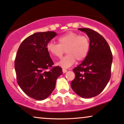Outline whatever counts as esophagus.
I'll list each match as a JSON object with an SVG mask.
<instances>
[{
  "label": "esophagus",
  "mask_w": 124,
  "mask_h": 124,
  "mask_svg": "<svg viewBox=\"0 0 124 124\" xmlns=\"http://www.w3.org/2000/svg\"><path fill=\"white\" fill-rule=\"evenodd\" d=\"M62 71H63V73H66V72H67V70L66 69H62Z\"/></svg>",
  "instance_id": "esophagus-1"
}]
</instances>
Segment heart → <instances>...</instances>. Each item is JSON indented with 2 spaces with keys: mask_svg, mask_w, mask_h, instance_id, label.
Instances as JSON below:
<instances>
[{
  "mask_svg": "<svg viewBox=\"0 0 124 124\" xmlns=\"http://www.w3.org/2000/svg\"><path fill=\"white\" fill-rule=\"evenodd\" d=\"M58 43L50 42L46 48L48 53L54 57L61 58L65 53L67 54L57 62V65L67 68L76 62L85 58L90 50V41L87 36L74 32H69L58 39Z\"/></svg>",
  "mask_w": 124,
  "mask_h": 124,
  "instance_id": "b5f03b06",
  "label": "heart"
}]
</instances>
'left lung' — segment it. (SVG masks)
Masks as SVG:
<instances>
[{
  "mask_svg": "<svg viewBox=\"0 0 124 124\" xmlns=\"http://www.w3.org/2000/svg\"><path fill=\"white\" fill-rule=\"evenodd\" d=\"M90 39V50L87 57L73 69L74 79L71 87L77 94L83 98H92L104 90L111 77L113 55L105 39L93 30L80 28Z\"/></svg>",
  "mask_w": 124,
  "mask_h": 124,
  "instance_id": "1",
  "label": "left lung"
}]
</instances>
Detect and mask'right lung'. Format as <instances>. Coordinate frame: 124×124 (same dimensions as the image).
Masks as SVG:
<instances>
[{"label":"right lung","mask_w":124,"mask_h":124,"mask_svg":"<svg viewBox=\"0 0 124 124\" xmlns=\"http://www.w3.org/2000/svg\"><path fill=\"white\" fill-rule=\"evenodd\" d=\"M57 35L54 31L36 32L26 38L19 47L15 60L17 82L25 94L43 100L54 90L56 81L62 74L47 50V43Z\"/></svg>","instance_id":"add662e5"}]
</instances>
